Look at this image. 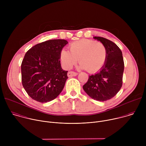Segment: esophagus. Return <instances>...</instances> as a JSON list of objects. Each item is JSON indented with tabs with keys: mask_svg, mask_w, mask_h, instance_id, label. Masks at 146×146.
<instances>
[{
	"mask_svg": "<svg viewBox=\"0 0 146 146\" xmlns=\"http://www.w3.org/2000/svg\"><path fill=\"white\" fill-rule=\"evenodd\" d=\"M77 73H76V72H69L68 73V77H73V76H76L77 75Z\"/></svg>",
	"mask_w": 146,
	"mask_h": 146,
	"instance_id": "esophagus-1",
	"label": "esophagus"
}]
</instances>
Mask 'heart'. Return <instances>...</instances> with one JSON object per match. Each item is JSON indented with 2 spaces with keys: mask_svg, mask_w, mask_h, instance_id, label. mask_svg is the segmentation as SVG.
Masks as SVG:
<instances>
[{
  "mask_svg": "<svg viewBox=\"0 0 146 146\" xmlns=\"http://www.w3.org/2000/svg\"><path fill=\"white\" fill-rule=\"evenodd\" d=\"M70 51L63 49L60 54L62 65L71 69L78 61L80 68L90 73L99 71L105 65L107 59L106 48L103 43L90 39L74 41L69 46Z\"/></svg>",
  "mask_w": 146,
  "mask_h": 146,
  "instance_id": "obj_1",
  "label": "heart"
}]
</instances>
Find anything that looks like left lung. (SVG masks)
Returning a JSON list of instances; mask_svg holds the SVG:
<instances>
[{
    "label": "left lung",
    "instance_id": "8db88e82",
    "mask_svg": "<svg viewBox=\"0 0 146 146\" xmlns=\"http://www.w3.org/2000/svg\"><path fill=\"white\" fill-rule=\"evenodd\" d=\"M94 38L106 47L107 59L98 73L89 76L82 88L91 98L103 102L113 98L120 90L124 63L122 51L113 41L102 37L95 36Z\"/></svg>",
    "mask_w": 146,
    "mask_h": 146
}]
</instances>
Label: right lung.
Returning a JSON list of instances; mask_svg holds the SVG:
<instances>
[{
  "instance_id": "add662e5",
  "label": "right lung",
  "mask_w": 146,
  "mask_h": 146,
  "mask_svg": "<svg viewBox=\"0 0 146 146\" xmlns=\"http://www.w3.org/2000/svg\"><path fill=\"white\" fill-rule=\"evenodd\" d=\"M68 43L64 39L47 40L29 49L21 64L23 86L33 99L46 103L55 99L68 78L62 69L60 54Z\"/></svg>"
}]
</instances>
